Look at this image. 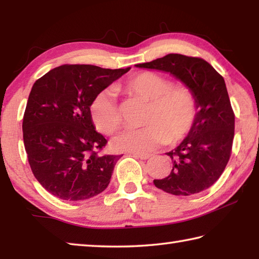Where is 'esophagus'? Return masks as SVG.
Here are the masks:
<instances>
[{
    "label": "esophagus",
    "instance_id": "1",
    "mask_svg": "<svg viewBox=\"0 0 259 259\" xmlns=\"http://www.w3.org/2000/svg\"><path fill=\"white\" fill-rule=\"evenodd\" d=\"M133 156L136 157V159L147 160V159H150L152 154H147V153H133Z\"/></svg>",
    "mask_w": 259,
    "mask_h": 259
}]
</instances>
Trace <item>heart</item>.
Segmentation results:
<instances>
[{
    "instance_id": "1",
    "label": "heart",
    "mask_w": 259,
    "mask_h": 259,
    "mask_svg": "<svg viewBox=\"0 0 259 259\" xmlns=\"http://www.w3.org/2000/svg\"><path fill=\"white\" fill-rule=\"evenodd\" d=\"M120 89L148 102V107L144 119L145 126L125 130L114 139L117 150L150 152L168 142H181L194 128L199 105L188 87L172 84L169 78L154 72H142L129 77ZM90 113L96 128L105 135L115 134L123 122L115 95L109 89L96 96Z\"/></svg>"
}]
</instances>
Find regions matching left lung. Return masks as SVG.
<instances>
[{
	"instance_id": "obj_1",
	"label": "left lung",
	"mask_w": 259,
	"mask_h": 259,
	"mask_svg": "<svg viewBox=\"0 0 259 259\" xmlns=\"http://www.w3.org/2000/svg\"><path fill=\"white\" fill-rule=\"evenodd\" d=\"M140 68L170 73L190 88L198 99V119L187 137L171 152L169 176L154 185L174 195H192L207 190L224 171L234 138V112L223 76L202 58L169 54Z\"/></svg>"
}]
</instances>
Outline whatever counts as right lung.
Here are the masks:
<instances>
[{
    "label": "right lung",
    "instance_id": "obj_1",
    "mask_svg": "<svg viewBox=\"0 0 259 259\" xmlns=\"http://www.w3.org/2000/svg\"><path fill=\"white\" fill-rule=\"evenodd\" d=\"M130 69L61 65L38 78L23 120L33 175L61 200L90 199L106 190L121 155H102L107 140L95 130L90 106L100 91Z\"/></svg>",
    "mask_w": 259,
    "mask_h": 259
}]
</instances>
